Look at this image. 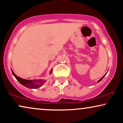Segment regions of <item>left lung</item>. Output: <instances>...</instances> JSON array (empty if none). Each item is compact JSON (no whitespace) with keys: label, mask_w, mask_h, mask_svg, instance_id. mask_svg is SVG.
Returning <instances> with one entry per match:
<instances>
[{"label":"left lung","mask_w":123,"mask_h":123,"mask_svg":"<svg viewBox=\"0 0 123 123\" xmlns=\"http://www.w3.org/2000/svg\"><path fill=\"white\" fill-rule=\"evenodd\" d=\"M106 74H107V73H106V74H105V75H104V76H103V77H102V78L100 79V80H98V82H100L101 81V80H102V79H103V78H104V77L105 76V75H106Z\"/></svg>","instance_id":"8db88e82"}]
</instances>
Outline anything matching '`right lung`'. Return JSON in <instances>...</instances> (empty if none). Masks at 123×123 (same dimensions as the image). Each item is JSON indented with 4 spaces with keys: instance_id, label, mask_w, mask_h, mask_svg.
I'll use <instances>...</instances> for the list:
<instances>
[{
    "instance_id": "add662e5",
    "label": "right lung",
    "mask_w": 123,
    "mask_h": 123,
    "mask_svg": "<svg viewBox=\"0 0 123 123\" xmlns=\"http://www.w3.org/2000/svg\"><path fill=\"white\" fill-rule=\"evenodd\" d=\"M12 72L13 75H14L17 80H18V81L19 82L21 85H22L23 86H24L27 88H30V89H36L38 87H41L42 85H43V83H44L45 80H25V79L21 78L20 77L17 76V75L15 74L14 72L12 70ZM50 74L52 73V69L50 70Z\"/></svg>"
}]
</instances>
